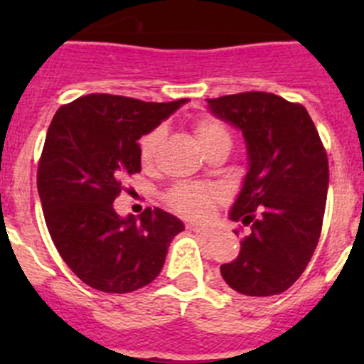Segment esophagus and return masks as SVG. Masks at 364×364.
<instances>
[{"mask_svg": "<svg viewBox=\"0 0 364 364\" xmlns=\"http://www.w3.org/2000/svg\"><path fill=\"white\" fill-rule=\"evenodd\" d=\"M190 230H193L196 234H199V236H204V237H209L213 234V229H209V227H200V225H190L188 227Z\"/></svg>", "mask_w": 364, "mask_h": 364, "instance_id": "obj_1", "label": "esophagus"}]
</instances>
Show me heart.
Masks as SVG:
<instances>
[{"label": "heart", "instance_id": "obj_1", "mask_svg": "<svg viewBox=\"0 0 364 364\" xmlns=\"http://www.w3.org/2000/svg\"><path fill=\"white\" fill-rule=\"evenodd\" d=\"M164 128L159 127L146 134L139 142V155L144 165H149L155 160L156 151H159L161 141H164ZM196 137L197 142L204 151H208L211 146L218 142H230L229 132L225 130L220 121L213 117H204L196 124ZM220 192L213 186L193 185V183H183V185L174 186L168 193V203L174 205L178 211L192 216V218H205L211 213L213 203L218 199Z\"/></svg>", "mask_w": 364, "mask_h": 364}]
</instances>
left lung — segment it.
I'll use <instances>...</instances> for the list:
<instances>
[{
  "instance_id": "left-lung-1",
  "label": "left lung",
  "mask_w": 364,
  "mask_h": 364,
  "mask_svg": "<svg viewBox=\"0 0 364 364\" xmlns=\"http://www.w3.org/2000/svg\"><path fill=\"white\" fill-rule=\"evenodd\" d=\"M208 109L243 134L248 156L229 218L250 225V234L220 273L237 294H280L306 269L321 237L329 185L326 149L306 109L278 95H227L208 100Z\"/></svg>"
}]
</instances>
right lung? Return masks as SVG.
Segmentation results:
<instances>
[{
  "mask_svg": "<svg viewBox=\"0 0 364 364\" xmlns=\"http://www.w3.org/2000/svg\"><path fill=\"white\" fill-rule=\"evenodd\" d=\"M186 102L87 95L50 121L36 176L43 216L67 266L97 291L127 294L151 284L185 230L164 209L119 216L112 203L121 179L141 172L139 139Z\"/></svg>",
  "mask_w": 364,
  "mask_h": 364,
  "instance_id": "1",
  "label": "right lung"
}]
</instances>
